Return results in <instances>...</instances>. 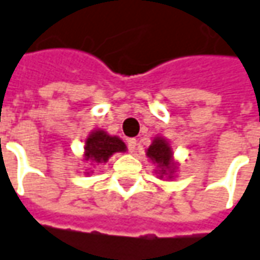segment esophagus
I'll list each match as a JSON object with an SVG mask.
<instances>
[{"instance_id": "34e87169", "label": "esophagus", "mask_w": 260, "mask_h": 260, "mask_svg": "<svg viewBox=\"0 0 260 260\" xmlns=\"http://www.w3.org/2000/svg\"><path fill=\"white\" fill-rule=\"evenodd\" d=\"M126 145H128V151H129L131 153H134L135 151H137V139H128L126 141Z\"/></svg>"}]
</instances>
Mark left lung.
Here are the masks:
<instances>
[{
	"mask_svg": "<svg viewBox=\"0 0 260 260\" xmlns=\"http://www.w3.org/2000/svg\"><path fill=\"white\" fill-rule=\"evenodd\" d=\"M146 156L151 158L153 162H156L160 168V178L165 175L172 174V171H175V165L172 162V151L169 148L168 142L164 139V138H156L153 139L152 145L148 148L146 151ZM171 172L169 173V171Z\"/></svg>",
	"mask_w": 260,
	"mask_h": 260,
	"instance_id": "left-lung-1",
	"label": "left lung"
}]
</instances>
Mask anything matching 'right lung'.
Instances as JSON below:
<instances>
[{"label": "right lung", "mask_w": 260, "mask_h": 260, "mask_svg": "<svg viewBox=\"0 0 260 260\" xmlns=\"http://www.w3.org/2000/svg\"><path fill=\"white\" fill-rule=\"evenodd\" d=\"M126 146L119 138L111 137L104 131H95L85 141V159L95 164L107 162L115 152H123Z\"/></svg>", "instance_id": "right-lung-1"}]
</instances>
